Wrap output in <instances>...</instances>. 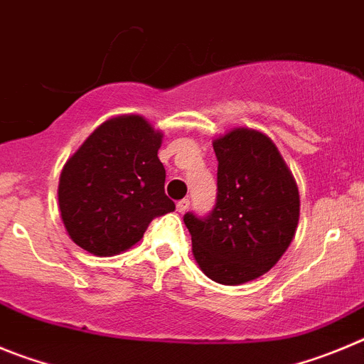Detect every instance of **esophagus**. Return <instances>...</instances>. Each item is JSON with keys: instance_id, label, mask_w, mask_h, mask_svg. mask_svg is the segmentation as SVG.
<instances>
[{"instance_id": "34e87169", "label": "esophagus", "mask_w": 364, "mask_h": 364, "mask_svg": "<svg viewBox=\"0 0 364 364\" xmlns=\"http://www.w3.org/2000/svg\"><path fill=\"white\" fill-rule=\"evenodd\" d=\"M178 210L179 212H185V210H188V206H190V199H181V201H178Z\"/></svg>"}]
</instances>
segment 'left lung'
Here are the masks:
<instances>
[{
    "mask_svg": "<svg viewBox=\"0 0 364 364\" xmlns=\"http://www.w3.org/2000/svg\"><path fill=\"white\" fill-rule=\"evenodd\" d=\"M218 158V203L208 218L185 214L192 254L206 277L243 284L267 274L292 243L299 190L267 134L228 130L212 141Z\"/></svg>",
    "mask_w": 364,
    "mask_h": 364,
    "instance_id": "obj_1",
    "label": "left lung"
}]
</instances>
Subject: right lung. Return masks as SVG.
<instances>
[{
	"instance_id": "add662e5",
	"label": "right lung",
	"mask_w": 364,
	"mask_h": 364,
	"mask_svg": "<svg viewBox=\"0 0 364 364\" xmlns=\"http://www.w3.org/2000/svg\"><path fill=\"white\" fill-rule=\"evenodd\" d=\"M163 132L137 114L103 121L65 163L58 201L67 234L100 257L141 241L154 218L176 210L165 194Z\"/></svg>"
}]
</instances>
